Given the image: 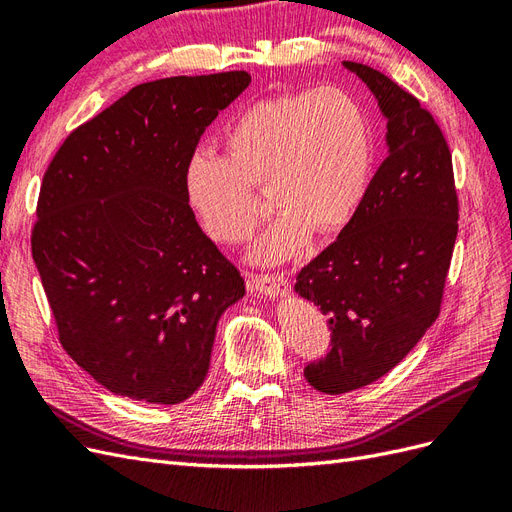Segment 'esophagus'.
Returning <instances> with one entry per match:
<instances>
[{"mask_svg": "<svg viewBox=\"0 0 512 512\" xmlns=\"http://www.w3.org/2000/svg\"><path fill=\"white\" fill-rule=\"evenodd\" d=\"M250 288L265 297H286L288 280L284 275H252Z\"/></svg>", "mask_w": 512, "mask_h": 512, "instance_id": "34e87169", "label": "esophagus"}]
</instances>
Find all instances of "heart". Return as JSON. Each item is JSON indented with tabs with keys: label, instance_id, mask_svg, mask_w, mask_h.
Masks as SVG:
<instances>
[{
	"label": "heart",
	"instance_id": "b5f03b06",
	"mask_svg": "<svg viewBox=\"0 0 512 512\" xmlns=\"http://www.w3.org/2000/svg\"><path fill=\"white\" fill-rule=\"evenodd\" d=\"M226 158L196 151L183 170V192L207 237L241 243L262 209L252 190H267L275 220L250 258L275 265L297 256L309 232L344 228L369 188L374 138L361 104L333 87L280 94L230 123Z\"/></svg>",
	"mask_w": 512,
	"mask_h": 512
}]
</instances>
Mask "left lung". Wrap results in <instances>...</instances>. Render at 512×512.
Listing matches in <instances>:
<instances>
[{
	"label": "left lung",
	"instance_id": "8db88e82",
	"mask_svg": "<svg viewBox=\"0 0 512 512\" xmlns=\"http://www.w3.org/2000/svg\"><path fill=\"white\" fill-rule=\"evenodd\" d=\"M344 68L376 96L389 153L350 222L294 284L329 318L331 350L305 367V380L327 395L389 374L436 322L459 218L436 119L382 72L354 61Z\"/></svg>",
	"mask_w": 512,
	"mask_h": 512
}]
</instances>
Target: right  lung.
<instances>
[{
    "label": "right lung",
    "mask_w": 512,
    "mask_h": 512,
    "mask_svg": "<svg viewBox=\"0 0 512 512\" xmlns=\"http://www.w3.org/2000/svg\"><path fill=\"white\" fill-rule=\"evenodd\" d=\"M235 70L132 87L76 128L42 179L32 256L64 350L104 389L181 404L205 382L243 277L200 230L183 170L243 94Z\"/></svg>",
    "instance_id": "right-lung-1"
}]
</instances>
